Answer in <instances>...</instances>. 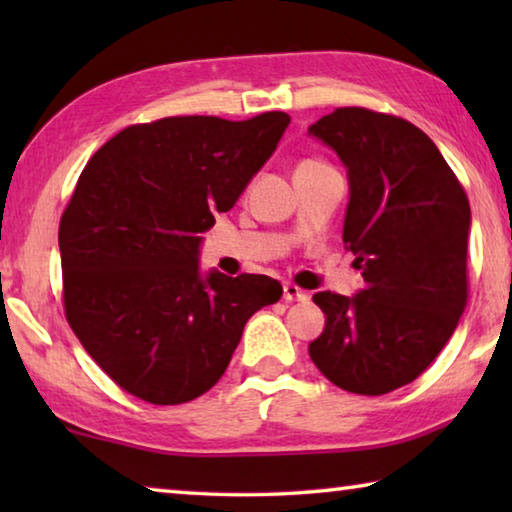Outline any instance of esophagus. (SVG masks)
<instances>
[{
    "label": "esophagus",
    "instance_id": "esophagus-1",
    "mask_svg": "<svg viewBox=\"0 0 512 512\" xmlns=\"http://www.w3.org/2000/svg\"><path fill=\"white\" fill-rule=\"evenodd\" d=\"M282 298L287 300V302H302V300H307L309 298V293L307 291H302L300 287H296V284H291V282H287L282 287Z\"/></svg>",
    "mask_w": 512,
    "mask_h": 512
}]
</instances>
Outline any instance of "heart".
<instances>
[{
	"instance_id": "obj_1",
	"label": "heart",
	"mask_w": 512,
	"mask_h": 512,
	"mask_svg": "<svg viewBox=\"0 0 512 512\" xmlns=\"http://www.w3.org/2000/svg\"><path fill=\"white\" fill-rule=\"evenodd\" d=\"M302 164H318V162L316 160H305ZM302 164H300V167H302Z\"/></svg>"
}]
</instances>
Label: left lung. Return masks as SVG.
Returning a JSON list of instances; mask_svg holds the SVG:
<instances>
[{
  "mask_svg": "<svg viewBox=\"0 0 512 512\" xmlns=\"http://www.w3.org/2000/svg\"><path fill=\"white\" fill-rule=\"evenodd\" d=\"M309 135L348 167L343 241L366 282L354 298L316 293L327 320L309 357L343 391L391 393L431 366L467 305L470 201L438 146L402 117L336 108Z\"/></svg>",
  "mask_w": 512,
  "mask_h": 512,
  "instance_id": "1",
  "label": "left lung"
}]
</instances>
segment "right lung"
<instances>
[{
	"label": "right lung",
	"instance_id": "1",
	"mask_svg": "<svg viewBox=\"0 0 512 512\" xmlns=\"http://www.w3.org/2000/svg\"><path fill=\"white\" fill-rule=\"evenodd\" d=\"M291 117L133 124L92 155L60 216L63 305L85 352L126 393L183 404L210 391L246 320L282 298L266 275L201 277V232L239 201Z\"/></svg>",
	"mask_w": 512,
	"mask_h": 512
}]
</instances>
